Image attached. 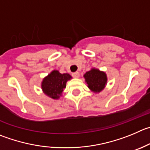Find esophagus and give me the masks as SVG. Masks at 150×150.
Instances as JSON below:
<instances>
[{"mask_svg": "<svg viewBox=\"0 0 150 150\" xmlns=\"http://www.w3.org/2000/svg\"><path fill=\"white\" fill-rule=\"evenodd\" d=\"M72 76H74V78H79V72H74L72 74Z\"/></svg>", "mask_w": 150, "mask_h": 150, "instance_id": "esophagus-1", "label": "esophagus"}]
</instances>
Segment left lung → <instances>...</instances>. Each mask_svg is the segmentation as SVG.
<instances>
[{
    "label": "left lung",
    "instance_id": "obj_1",
    "mask_svg": "<svg viewBox=\"0 0 150 150\" xmlns=\"http://www.w3.org/2000/svg\"><path fill=\"white\" fill-rule=\"evenodd\" d=\"M83 76L88 88L94 93H99L103 91L108 82L106 73L95 68H91Z\"/></svg>",
    "mask_w": 150,
    "mask_h": 150
}]
</instances>
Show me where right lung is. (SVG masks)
I'll return each instance as SVG.
<instances>
[{"mask_svg":"<svg viewBox=\"0 0 150 150\" xmlns=\"http://www.w3.org/2000/svg\"><path fill=\"white\" fill-rule=\"evenodd\" d=\"M71 79L72 76L69 74H60L57 70H54L42 79L41 82L42 92L51 99H59L66 88L67 82Z\"/></svg>","mask_w":150,"mask_h":150,"instance_id":"1","label":"right lung"}]
</instances>
